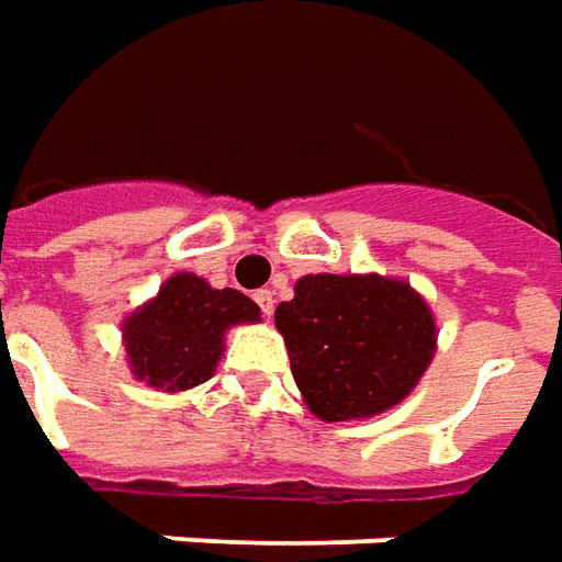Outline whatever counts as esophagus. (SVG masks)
Segmentation results:
<instances>
[{
	"instance_id": "1",
	"label": "esophagus",
	"mask_w": 562,
	"mask_h": 562,
	"mask_svg": "<svg viewBox=\"0 0 562 562\" xmlns=\"http://www.w3.org/2000/svg\"><path fill=\"white\" fill-rule=\"evenodd\" d=\"M255 301H258V307H261V313L270 319V313H273V292H268V289H261V292L255 294Z\"/></svg>"
}]
</instances>
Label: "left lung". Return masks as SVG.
I'll use <instances>...</instances> for the list:
<instances>
[{
	"mask_svg": "<svg viewBox=\"0 0 562 562\" xmlns=\"http://www.w3.org/2000/svg\"><path fill=\"white\" fill-rule=\"evenodd\" d=\"M273 322L304 404L325 423L368 419L402 404L438 349L426 297L407 280L380 273H307Z\"/></svg>",
	"mask_w": 562,
	"mask_h": 562,
	"instance_id": "1",
	"label": "left lung"
}]
</instances>
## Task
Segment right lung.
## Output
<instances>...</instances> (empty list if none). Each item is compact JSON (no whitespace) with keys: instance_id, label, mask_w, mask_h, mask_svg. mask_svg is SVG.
<instances>
[{"instance_id":"right-lung-1","label":"right lung","mask_w":562,"mask_h":562,"mask_svg":"<svg viewBox=\"0 0 562 562\" xmlns=\"http://www.w3.org/2000/svg\"><path fill=\"white\" fill-rule=\"evenodd\" d=\"M252 322H261L252 297L213 289L198 273H172L155 297L124 316L121 344L131 374L172 395L206 383L225 352L227 331Z\"/></svg>"}]
</instances>
